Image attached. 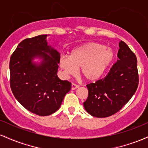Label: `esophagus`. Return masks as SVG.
<instances>
[{
  "mask_svg": "<svg viewBox=\"0 0 148 148\" xmlns=\"http://www.w3.org/2000/svg\"><path fill=\"white\" fill-rule=\"evenodd\" d=\"M79 87V85L75 84H72V90H76V88H78Z\"/></svg>",
  "mask_w": 148,
  "mask_h": 148,
  "instance_id": "esophagus-1",
  "label": "esophagus"
}]
</instances>
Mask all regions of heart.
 Returning <instances> with one entry per match:
<instances>
[{
    "instance_id": "heart-1",
    "label": "heart",
    "mask_w": 148,
    "mask_h": 148,
    "mask_svg": "<svg viewBox=\"0 0 148 148\" xmlns=\"http://www.w3.org/2000/svg\"><path fill=\"white\" fill-rule=\"evenodd\" d=\"M113 58L111 49L102 44L89 42L73 49L69 57H61L60 65L67 75H73L80 68L85 79L94 81L103 75Z\"/></svg>"
}]
</instances>
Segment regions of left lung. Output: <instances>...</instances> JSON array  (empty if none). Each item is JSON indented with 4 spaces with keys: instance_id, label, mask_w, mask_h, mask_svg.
Here are the masks:
<instances>
[{
    "instance_id": "left-lung-1",
    "label": "left lung",
    "mask_w": 148,
    "mask_h": 148,
    "mask_svg": "<svg viewBox=\"0 0 148 148\" xmlns=\"http://www.w3.org/2000/svg\"><path fill=\"white\" fill-rule=\"evenodd\" d=\"M119 47L118 60L108 74L86 86L88 97L84 106L94 117L106 118L115 114L130 101L138 88L136 56L123 41Z\"/></svg>"
}]
</instances>
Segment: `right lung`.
Segmentation results:
<instances>
[{
	"instance_id": "add662e5",
	"label": "right lung",
	"mask_w": 148,
	"mask_h": 148,
	"mask_svg": "<svg viewBox=\"0 0 148 148\" xmlns=\"http://www.w3.org/2000/svg\"><path fill=\"white\" fill-rule=\"evenodd\" d=\"M41 35L23 40L10 61V87L17 101L28 111L41 116L55 113L61 106L72 84L58 77L60 53L47 45ZM35 57L42 59L33 64Z\"/></svg>"
}]
</instances>
